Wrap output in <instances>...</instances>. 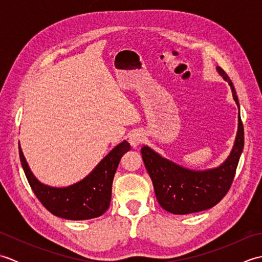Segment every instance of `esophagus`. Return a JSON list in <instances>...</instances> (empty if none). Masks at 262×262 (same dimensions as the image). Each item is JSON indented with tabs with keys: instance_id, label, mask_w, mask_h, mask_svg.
I'll return each mask as SVG.
<instances>
[{
	"instance_id": "1",
	"label": "esophagus",
	"mask_w": 262,
	"mask_h": 262,
	"mask_svg": "<svg viewBox=\"0 0 262 262\" xmlns=\"http://www.w3.org/2000/svg\"><path fill=\"white\" fill-rule=\"evenodd\" d=\"M144 140H145V135H144V133L141 130H136L134 133H132V134L129 135V138H128L130 145L134 148H137L138 146H140Z\"/></svg>"
}]
</instances>
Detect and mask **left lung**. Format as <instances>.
Returning <instances> with one entry per match:
<instances>
[{
	"mask_svg": "<svg viewBox=\"0 0 262 262\" xmlns=\"http://www.w3.org/2000/svg\"><path fill=\"white\" fill-rule=\"evenodd\" d=\"M216 71L222 79L229 83L238 109L235 141L224 162L215 168L193 170L162 157L147 145L142 147V158L152 179L155 196L161 207L172 214L198 213L220 203L232 185L243 151L244 133L235 89L220 66H217Z\"/></svg>",
	"mask_w": 262,
	"mask_h": 262,
	"instance_id": "left-lung-1",
	"label": "left lung"
}]
</instances>
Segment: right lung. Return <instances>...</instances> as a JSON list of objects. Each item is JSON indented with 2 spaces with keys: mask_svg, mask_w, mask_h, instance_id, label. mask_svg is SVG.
Returning <instances> with one entry per match:
<instances>
[{
  "mask_svg": "<svg viewBox=\"0 0 262 262\" xmlns=\"http://www.w3.org/2000/svg\"><path fill=\"white\" fill-rule=\"evenodd\" d=\"M129 149V143L122 141L82 180L66 187H53L40 182L32 173L19 143L21 165L39 202L53 215L72 221L96 219L104 214L110 205L116 170L122 155Z\"/></svg>",
  "mask_w": 262,
  "mask_h": 262,
  "instance_id": "1",
  "label": "right lung"
}]
</instances>
